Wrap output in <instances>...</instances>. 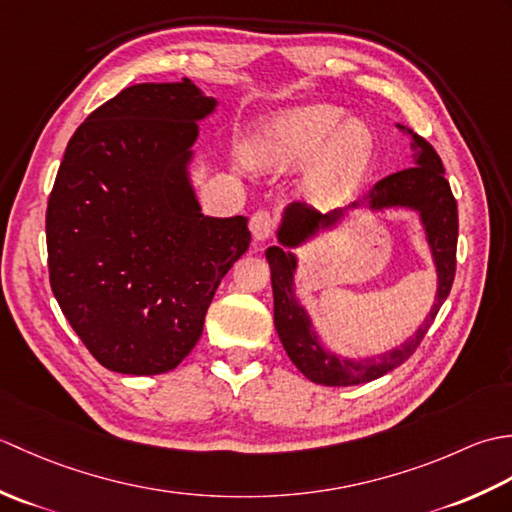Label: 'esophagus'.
I'll use <instances>...</instances> for the list:
<instances>
[{"mask_svg": "<svg viewBox=\"0 0 512 512\" xmlns=\"http://www.w3.org/2000/svg\"><path fill=\"white\" fill-rule=\"evenodd\" d=\"M275 231V217L268 211H257L250 217V233L257 239V242H266V239Z\"/></svg>", "mask_w": 512, "mask_h": 512, "instance_id": "34e87169", "label": "esophagus"}]
</instances>
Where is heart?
I'll list each match as a JSON object with an SVG mask.
<instances>
[{"label":"heart","instance_id":"1","mask_svg":"<svg viewBox=\"0 0 512 512\" xmlns=\"http://www.w3.org/2000/svg\"><path fill=\"white\" fill-rule=\"evenodd\" d=\"M345 118L339 105L314 103L277 114L250 145L259 169L286 171L308 165V195L330 204L354 189L374 151V136L361 118Z\"/></svg>","mask_w":512,"mask_h":512}]
</instances>
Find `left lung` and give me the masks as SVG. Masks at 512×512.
<instances>
[{"instance_id": "left-lung-1", "label": "left lung", "mask_w": 512, "mask_h": 512, "mask_svg": "<svg viewBox=\"0 0 512 512\" xmlns=\"http://www.w3.org/2000/svg\"><path fill=\"white\" fill-rule=\"evenodd\" d=\"M398 129L411 136L413 167L378 180L367 191L363 202H354L350 209H361V206L369 211L409 209L420 215V224L424 235H427V244L438 273L436 301H433L416 334L385 354L356 361V358H345L325 350L308 310L301 306L295 295L297 255L292 253V248L306 244L308 239L317 237L319 231L334 228L343 220V211L336 209L328 215H321L303 202L288 204L277 228L279 246H270L266 250L275 297V328L290 361L312 383L352 387L369 383V380H376L396 369L418 350L420 341L429 332L440 306L451 292L455 277V248H458V202H455L449 182L444 178V167L436 149L418 134H413L409 127L398 125Z\"/></svg>"}]
</instances>
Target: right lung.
<instances>
[{"mask_svg":"<svg viewBox=\"0 0 512 512\" xmlns=\"http://www.w3.org/2000/svg\"><path fill=\"white\" fill-rule=\"evenodd\" d=\"M215 105L189 79L138 83L94 110L65 147L46 211L50 286L112 372L178 367L248 250L246 217L204 215L189 178L198 121Z\"/></svg>","mask_w":512,"mask_h":512,"instance_id":"right-lung-1","label":"right lung"}]
</instances>
